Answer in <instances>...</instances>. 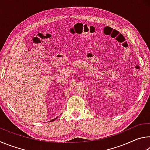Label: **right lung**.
<instances>
[{"instance_id": "obj_1", "label": "right lung", "mask_w": 150, "mask_h": 150, "mask_svg": "<svg viewBox=\"0 0 150 150\" xmlns=\"http://www.w3.org/2000/svg\"><path fill=\"white\" fill-rule=\"evenodd\" d=\"M57 118H54V119H53L52 120H51V122H52V121H54V120H55V119H57Z\"/></svg>"}]
</instances>
